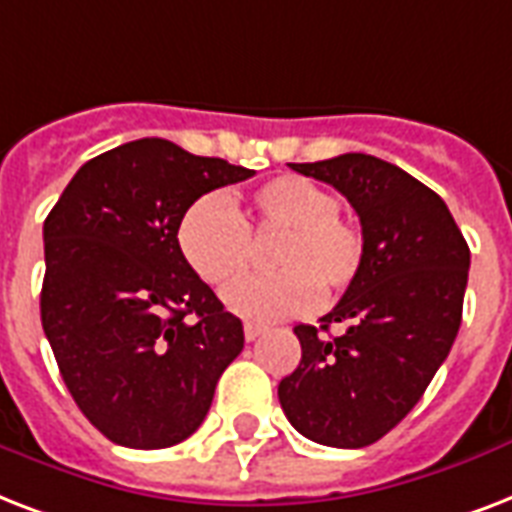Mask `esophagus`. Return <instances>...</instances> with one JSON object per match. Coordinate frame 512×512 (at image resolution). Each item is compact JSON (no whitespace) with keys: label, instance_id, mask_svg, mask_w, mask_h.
Listing matches in <instances>:
<instances>
[{"label":"esophagus","instance_id":"34e87169","mask_svg":"<svg viewBox=\"0 0 512 512\" xmlns=\"http://www.w3.org/2000/svg\"><path fill=\"white\" fill-rule=\"evenodd\" d=\"M243 331H245V339H248V342H253V339H259V336L264 334L267 328L259 326V323H245Z\"/></svg>","mask_w":512,"mask_h":512}]
</instances>
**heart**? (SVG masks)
<instances>
[{"label":"heart","mask_w":512,"mask_h":512,"mask_svg":"<svg viewBox=\"0 0 512 512\" xmlns=\"http://www.w3.org/2000/svg\"><path fill=\"white\" fill-rule=\"evenodd\" d=\"M267 264L275 275L248 277L224 291V304L245 320L293 318L320 296L344 291L358 277L366 237L326 186L301 176H277L237 208L208 194L192 202L178 224V248L200 280L213 288L235 283L253 264V243L275 237Z\"/></svg>","instance_id":"1"}]
</instances>
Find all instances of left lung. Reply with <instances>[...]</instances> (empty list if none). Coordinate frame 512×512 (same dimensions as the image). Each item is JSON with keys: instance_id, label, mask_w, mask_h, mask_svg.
Wrapping results in <instances>:
<instances>
[{"instance_id": "1", "label": "left lung", "mask_w": 512, "mask_h": 512, "mask_svg": "<svg viewBox=\"0 0 512 512\" xmlns=\"http://www.w3.org/2000/svg\"><path fill=\"white\" fill-rule=\"evenodd\" d=\"M350 200L366 237L358 277L320 326H296L301 360L277 387L304 438L363 449L425 395L462 323L470 248L438 194L392 162L339 154L288 162ZM339 322L345 331L328 337Z\"/></svg>"}]
</instances>
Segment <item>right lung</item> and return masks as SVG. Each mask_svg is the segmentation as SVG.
Returning <instances> with one entry per match:
<instances>
[{
	"instance_id": "obj_1",
	"label": "right lung",
	"mask_w": 512,
	"mask_h": 512,
	"mask_svg": "<svg viewBox=\"0 0 512 512\" xmlns=\"http://www.w3.org/2000/svg\"><path fill=\"white\" fill-rule=\"evenodd\" d=\"M253 170L138 138L74 173L45 219L42 328L79 411L112 443L168 449L202 425L243 323L178 248L186 208Z\"/></svg>"
}]
</instances>
